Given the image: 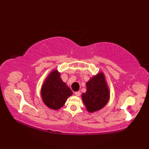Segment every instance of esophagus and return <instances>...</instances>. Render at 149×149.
<instances>
[{
	"mask_svg": "<svg viewBox=\"0 0 149 149\" xmlns=\"http://www.w3.org/2000/svg\"><path fill=\"white\" fill-rule=\"evenodd\" d=\"M80 94H81L80 91H76V92H74V95L76 96H79Z\"/></svg>",
	"mask_w": 149,
	"mask_h": 149,
	"instance_id": "34e87169",
	"label": "esophagus"
}]
</instances>
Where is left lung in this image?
I'll list each match as a JSON object with an SVG mask.
<instances>
[{"label":"left lung","instance_id":"left-lung-1","mask_svg":"<svg viewBox=\"0 0 149 149\" xmlns=\"http://www.w3.org/2000/svg\"><path fill=\"white\" fill-rule=\"evenodd\" d=\"M86 93L82 94V99L87 110L92 112L101 109L109 99L104 74L100 73L94 76L86 83Z\"/></svg>","mask_w":149,"mask_h":149}]
</instances>
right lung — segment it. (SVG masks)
Segmentation results:
<instances>
[{
  "label": "right lung",
  "instance_id": "right-lung-1",
  "mask_svg": "<svg viewBox=\"0 0 149 149\" xmlns=\"http://www.w3.org/2000/svg\"><path fill=\"white\" fill-rule=\"evenodd\" d=\"M44 103L53 109H58L64 105L67 98L72 94L71 90L60 78L58 72L53 71L42 88Z\"/></svg>",
  "mask_w": 149,
  "mask_h": 149
}]
</instances>
